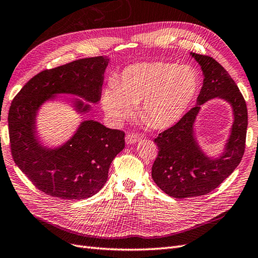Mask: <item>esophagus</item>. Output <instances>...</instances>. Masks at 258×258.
<instances>
[{
	"instance_id": "obj_1",
	"label": "esophagus",
	"mask_w": 258,
	"mask_h": 258,
	"mask_svg": "<svg viewBox=\"0 0 258 258\" xmlns=\"http://www.w3.org/2000/svg\"><path fill=\"white\" fill-rule=\"evenodd\" d=\"M139 141H141V137H139V136H138V135H136V134H134V133L127 134V135H126V137H125V143H126L127 145L138 143Z\"/></svg>"
}]
</instances>
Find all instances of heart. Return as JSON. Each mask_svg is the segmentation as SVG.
<instances>
[{
    "instance_id": "1",
    "label": "heart",
    "mask_w": 258,
    "mask_h": 258,
    "mask_svg": "<svg viewBox=\"0 0 258 258\" xmlns=\"http://www.w3.org/2000/svg\"><path fill=\"white\" fill-rule=\"evenodd\" d=\"M200 86L197 70L188 64L149 61L131 64L109 83L101 95L108 119L120 125L134 113L156 128L177 123L194 101Z\"/></svg>"
}]
</instances>
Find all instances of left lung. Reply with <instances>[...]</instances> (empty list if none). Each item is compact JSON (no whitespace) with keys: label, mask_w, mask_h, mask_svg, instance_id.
<instances>
[{"label":"left lung","mask_w":258,"mask_h":258,"mask_svg":"<svg viewBox=\"0 0 258 258\" xmlns=\"http://www.w3.org/2000/svg\"><path fill=\"white\" fill-rule=\"evenodd\" d=\"M203 71V85L197 106L154 139L159 152L152 165V178L162 191L173 198L207 195L217 188L239 165L245 149L247 108L239 87L214 58L190 53ZM220 98L233 107L234 123L224 152L210 158L198 146L193 124L201 106L208 100Z\"/></svg>","instance_id":"left-lung-1"}]
</instances>
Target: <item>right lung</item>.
I'll return each mask as SVG.
<instances>
[{"mask_svg":"<svg viewBox=\"0 0 258 258\" xmlns=\"http://www.w3.org/2000/svg\"><path fill=\"white\" fill-rule=\"evenodd\" d=\"M107 57H91L34 76L15 96L9 112L11 151L15 163L42 192L63 200H83L97 194L108 179L110 164L125 146L124 132L94 120L81 122L68 142L47 148L36 137L40 107L58 94H71L97 104ZM79 113L90 105L73 100Z\"/></svg>","mask_w":258,"mask_h":258,"instance_id":"add662e5","label":"right lung"}]
</instances>
